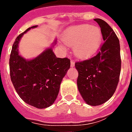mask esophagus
<instances>
[{
    "instance_id": "esophagus-1",
    "label": "esophagus",
    "mask_w": 132,
    "mask_h": 132,
    "mask_svg": "<svg viewBox=\"0 0 132 132\" xmlns=\"http://www.w3.org/2000/svg\"><path fill=\"white\" fill-rule=\"evenodd\" d=\"M75 66V62L73 61H71V67H74Z\"/></svg>"
}]
</instances>
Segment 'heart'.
I'll return each mask as SVG.
<instances>
[{"mask_svg":"<svg viewBox=\"0 0 132 132\" xmlns=\"http://www.w3.org/2000/svg\"><path fill=\"white\" fill-rule=\"evenodd\" d=\"M102 33L97 26L83 24L66 29L62 41L67 46H73L74 54L80 59H89L96 54L101 45Z\"/></svg>","mask_w":132,"mask_h":132,"instance_id":"heart-1","label":"heart"}]
</instances>
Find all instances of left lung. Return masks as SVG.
<instances>
[{
  "mask_svg": "<svg viewBox=\"0 0 132 132\" xmlns=\"http://www.w3.org/2000/svg\"><path fill=\"white\" fill-rule=\"evenodd\" d=\"M99 24L105 43L100 52L89 60L75 64L78 72L77 86L83 100L97 106L107 102L116 90L121 71L119 41L112 27L101 19Z\"/></svg>",
  "mask_w": 132,
  "mask_h": 132,
  "instance_id": "8db88e82",
  "label": "left lung"
}]
</instances>
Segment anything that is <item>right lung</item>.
<instances>
[{
  "mask_svg": "<svg viewBox=\"0 0 132 132\" xmlns=\"http://www.w3.org/2000/svg\"><path fill=\"white\" fill-rule=\"evenodd\" d=\"M37 25L28 28L16 38L10 56V78L20 97L28 105L38 109L49 108L54 102L63 78L70 69L67 58L56 57L51 46L37 56L26 59L19 53V43L22 36Z\"/></svg>",
  "mask_w": 132,
  "mask_h": 132,
  "instance_id": "1",
  "label": "right lung"
}]
</instances>
